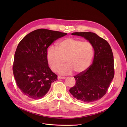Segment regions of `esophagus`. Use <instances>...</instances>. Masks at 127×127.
Returning a JSON list of instances; mask_svg holds the SVG:
<instances>
[{"instance_id":"1","label":"esophagus","mask_w":127,"mask_h":127,"mask_svg":"<svg viewBox=\"0 0 127 127\" xmlns=\"http://www.w3.org/2000/svg\"><path fill=\"white\" fill-rule=\"evenodd\" d=\"M64 78H65L64 77H61V76H58V79H64Z\"/></svg>"}]
</instances>
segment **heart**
<instances>
[{
    "mask_svg": "<svg viewBox=\"0 0 127 127\" xmlns=\"http://www.w3.org/2000/svg\"><path fill=\"white\" fill-rule=\"evenodd\" d=\"M94 55L93 45L89 41L68 38L57 44V49L50 47L47 51L48 64L53 71H57L66 63L68 64L61 68L59 72L69 75L73 72L80 74L90 67Z\"/></svg>",
    "mask_w": 127,
    "mask_h": 127,
    "instance_id": "obj_1",
    "label": "heart"
}]
</instances>
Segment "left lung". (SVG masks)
<instances>
[{"label": "left lung", "instance_id": "8db88e82", "mask_svg": "<svg viewBox=\"0 0 127 127\" xmlns=\"http://www.w3.org/2000/svg\"><path fill=\"white\" fill-rule=\"evenodd\" d=\"M72 35L84 37L91 42L94 49L93 62L84 72L74 76L75 85L69 90L76 99L91 103L104 96L114 75L112 49L105 40L90 32H75Z\"/></svg>", "mask_w": 127, "mask_h": 127}]
</instances>
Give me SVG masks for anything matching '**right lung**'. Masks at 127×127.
Wrapping results in <instances>:
<instances>
[{"mask_svg":"<svg viewBox=\"0 0 127 127\" xmlns=\"http://www.w3.org/2000/svg\"><path fill=\"white\" fill-rule=\"evenodd\" d=\"M66 35V33L41 29L27 34L19 43L13 71L18 87L26 96L33 99L42 98L51 83L57 80V75L48 66L47 49Z\"/></svg>","mask_w":127,"mask_h":127,"instance_id":"add662e5","label":"right lung"}]
</instances>
